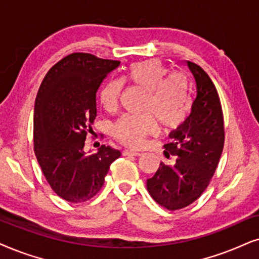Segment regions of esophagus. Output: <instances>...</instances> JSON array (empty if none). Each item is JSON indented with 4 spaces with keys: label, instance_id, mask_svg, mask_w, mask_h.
<instances>
[{
    "label": "esophagus",
    "instance_id": "obj_1",
    "mask_svg": "<svg viewBox=\"0 0 259 259\" xmlns=\"http://www.w3.org/2000/svg\"><path fill=\"white\" fill-rule=\"evenodd\" d=\"M142 154L141 151H137V150H132V149H125L123 151V155H133V156H140V155Z\"/></svg>",
    "mask_w": 259,
    "mask_h": 259
}]
</instances>
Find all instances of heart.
Returning a JSON list of instances; mask_svg holds the SVG:
<instances>
[{"label": "heart", "instance_id": "1", "mask_svg": "<svg viewBox=\"0 0 259 259\" xmlns=\"http://www.w3.org/2000/svg\"><path fill=\"white\" fill-rule=\"evenodd\" d=\"M124 81L147 91L144 115L125 113L116 120L112 134L117 141L129 147H141L148 136L158 133V118L165 129H178L187 120L193 97L189 82L180 73L169 74V70L156 59L137 61L130 65L125 77L110 79L98 94L99 103L106 111L118 108Z\"/></svg>", "mask_w": 259, "mask_h": 259}]
</instances>
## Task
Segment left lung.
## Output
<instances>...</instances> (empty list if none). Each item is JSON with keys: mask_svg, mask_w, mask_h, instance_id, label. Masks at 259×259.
I'll return each instance as SVG.
<instances>
[{"mask_svg": "<svg viewBox=\"0 0 259 259\" xmlns=\"http://www.w3.org/2000/svg\"><path fill=\"white\" fill-rule=\"evenodd\" d=\"M194 75L195 97L192 112L164 144L165 157L173 164L160 167L147 180V189L162 207L177 211L187 207L205 192L222 156L225 129L218 91L199 65L186 61Z\"/></svg>", "mask_w": 259, "mask_h": 259, "instance_id": "8db88e82", "label": "left lung"}]
</instances>
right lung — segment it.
I'll return each instance as SVG.
<instances>
[{
  "instance_id": "1",
  "label": "right lung",
  "mask_w": 259,
  "mask_h": 259,
  "mask_svg": "<svg viewBox=\"0 0 259 259\" xmlns=\"http://www.w3.org/2000/svg\"><path fill=\"white\" fill-rule=\"evenodd\" d=\"M120 61L72 53L58 61L41 82L34 106V153L53 192L66 201H89L104 185L120 151L101 146L86 155L85 140L97 117L96 95Z\"/></svg>"
}]
</instances>
